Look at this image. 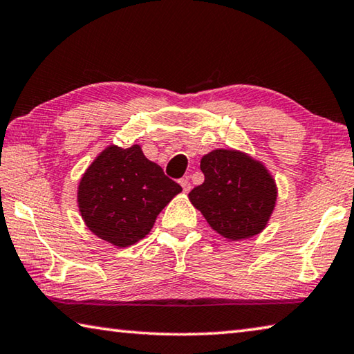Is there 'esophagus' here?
Returning a JSON list of instances; mask_svg holds the SVG:
<instances>
[{
	"instance_id": "1",
	"label": "esophagus",
	"mask_w": 354,
	"mask_h": 354,
	"mask_svg": "<svg viewBox=\"0 0 354 354\" xmlns=\"http://www.w3.org/2000/svg\"><path fill=\"white\" fill-rule=\"evenodd\" d=\"M179 184H181V187H183V190L185 192V194H187V192L192 189V184H190V181H189L187 178L179 179Z\"/></svg>"
}]
</instances>
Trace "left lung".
<instances>
[{
	"mask_svg": "<svg viewBox=\"0 0 354 354\" xmlns=\"http://www.w3.org/2000/svg\"><path fill=\"white\" fill-rule=\"evenodd\" d=\"M205 183L189 194L214 231L230 241L253 237L266 227L277 203L274 179L259 160L236 149L203 156Z\"/></svg>",
	"mask_w": 354,
	"mask_h": 354,
	"instance_id": "8db88e82",
	"label": "left lung"
}]
</instances>
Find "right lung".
Wrapping results in <instances>:
<instances>
[{
    "label": "right lung",
    "mask_w": 354,
    "mask_h": 354,
    "mask_svg": "<svg viewBox=\"0 0 354 354\" xmlns=\"http://www.w3.org/2000/svg\"><path fill=\"white\" fill-rule=\"evenodd\" d=\"M181 190L140 145H111L82 175L77 206L95 236L124 248L151 231L159 212Z\"/></svg>",
    "instance_id": "obj_1"
}]
</instances>
